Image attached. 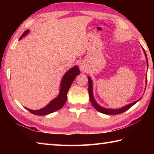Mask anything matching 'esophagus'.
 Segmentation results:
<instances>
[{
  "mask_svg": "<svg viewBox=\"0 0 154 154\" xmlns=\"http://www.w3.org/2000/svg\"><path fill=\"white\" fill-rule=\"evenodd\" d=\"M79 68H80V69L82 70V71H85V67L84 66V65H83V64H80Z\"/></svg>",
  "mask_w": 154,
  "mask_h": 154,
  "instance_id": "obj_1",
  "label": "esophagus"
}]
</instances>
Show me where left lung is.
Wrapping results in <instances>:
<instances>
[{
	"instance_id": "left-lung-1",
	"label": "left lung",
	"mask_w": 154,
	"mask_h": 154,
	"mask_svg": "<svg viewBox=\"0 0 154 154\" xmlns=\"http://www.w3.org/2000/svg\"><path fill=\"white\" fill-rule=\"evenodd\" d=\"M143 52H144L145 56V58L146 60H147V64L148 65V60H147V54H146V52L145 51L144 49H143ZM88 92H89V96H90V99L91 103H92V105L94 106L96 110L100 112V113H102L104 114H106V115H117V114H119L123 113V112H125L127 111L128 109H130L131 106H133L134 104H136L138 101L140 100V98L139 100H137L134 102L130 103L128 105H127L126 106H123V107L119 108V109H108V108H105L101 106L100 105H99L98 104L96 103V101L95 100L94 98V95H93V83L91 79V78L90 77H88ZM146 84H147V77H146Z\"/></svg>"
}]
</instances>
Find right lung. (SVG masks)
Masks as SVG:
<instances>
[{
  "instance_id": "right-lung-1",
  "label": "right lung",
  "mask_w": 154,
  "mask_h": 154,
  "mask_svg": "<svg viewBox=\"0 0 154 154\" xmlns=\"http://www.w3.org/2000/svg\"><path fill=\"white\" fill-rule=\"evenodd\" d=\"M30 30H27L22 34L20 38V40L23 36H25L27 34L29 33ZM80 71L79 67L77 66H74L70 69L69 71H66V73L62 77L60 83V92L58 96L56 98L53 99L50 103H49L45 106L38 110H32V109H28L25 107L28 111H29L31 113L36 115V116H46V115L54 113L56 111L60 109L66 103V95L69 91L70 87L73 82L75 78L77 77V75L80 74Z\"/></svg>"
}]
</instances>
